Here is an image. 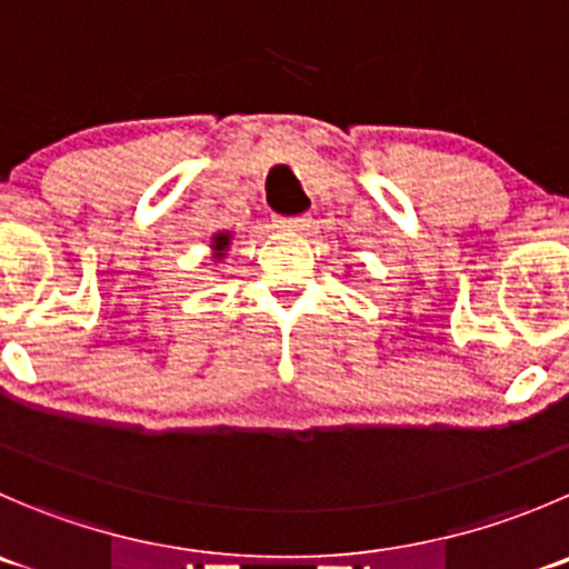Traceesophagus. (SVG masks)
Masks as SVG:
<instances>
[{
	"label": "esophagus",
	"mask_w": 569,
	"mask_h": 569,
	"mask_svg": "<svg viewBox=\"0 0 569 569\" xmlns=\"http://www.w3.org/2000/svg\"><path fill=\"white\" fill-rule=\"evenodd\" d=\"M278 228L302 233V230L311 228V217H308V213H300V217H283V219H278Z\"/></svg>",
	"instance_id": "1"
}]
</instances>
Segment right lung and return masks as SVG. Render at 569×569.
Segmentation results:
<instances>
[{"label": "right lung", "mask_w": 569, "mask_h": 569, "mask_svg": "<svg viewBox=\"0 0 569 569\" xmlns=\"http://www.w3.org/2000/svg\"><path fill=\"white\" fill-rule=\"evenodd\" d=\"M230 239H233V233H228V230H224V233H217L211 239V250H213V261H224V258H228V250H230Z\"/></svg>", "instance_id": "add662e5"}]
</instances>
